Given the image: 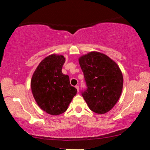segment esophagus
<instances>
[{"mask_svg":"<svg viewBox=\"0 0 150 150\" xmlns=\"http://www.w3.org/2000/svg\"><path fill=\"white\" fill-rule=\"evenodd\" d=\"M75 88H77V91L79 92V85H76L75 86Z\"/></svg>","mask_w":150,"mask_h":150,"instance_id":"34e87169","label":"esophagus"}]
</instances>
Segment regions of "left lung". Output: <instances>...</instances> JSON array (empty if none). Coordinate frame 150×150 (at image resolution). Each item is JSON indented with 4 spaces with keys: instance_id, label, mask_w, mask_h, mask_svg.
Returning <instances> with one entry per match:
<instances>
[{
    "instance_id": "8db88e82",
    "label": "left lung",
    "mask_w": 150,
    "mask_h": 150,
    "mask_svg": "<svg viewBox=\"0 0 150 150\" xmlns=\"http://www.w3.org/2000/svg\"><path fill=\"white\" fill-rule=\"evenodd\" d=\"M87 89L82 95L91 110L97 114L110 111L118 102L123 88V75L115 61L98 52L79 57Z\"/></svg>"
}]
</instances>
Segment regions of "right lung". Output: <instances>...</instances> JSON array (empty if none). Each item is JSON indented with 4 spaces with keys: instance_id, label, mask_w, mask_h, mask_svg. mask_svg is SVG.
Listing matches in <instances>:
<instances>
[{
    "instance_id": "obj_1",
    "label": "right lung",
    "mask_w": 150,
    "mask_h": 150,
    "mask_svg": "<svg viewBox=\"0 0 150 150\" xmlns=\"http://www.w3.org/2000/svg\"><path fill=\"white\" fill-rule=\"evenodd\" d=\"M65 62L63 55H48L38 65L30 83L37 105L53 116L65 112L77 92L70 85L69 76L62 71Z\"/></svg>"
}]
</instances>
